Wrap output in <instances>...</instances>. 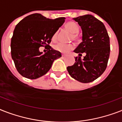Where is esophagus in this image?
Listing matches in <instances>:
<instances>
[{"mask_svg": "<svg viewBox=\"0 0 122 122\" xmlns=\"http://www.w3.org/2000/svg\"><path fill=\"white\" fill-rule=\"evenodd\" d=\"M65 57H66V55H65V54H62V58H65Z\"/></svg>", "mask_w": 122, "mask_h": 122, "instance_id": "1", "label": "esophagus"}]
</instances>
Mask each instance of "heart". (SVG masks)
I'll list each match as a JSON object with an SVG mask.
<instances>
[{
  "mask_svg": "<svg viewBox=\"0 0 122 122\" xmlns=\"http://www.w3.org/2000/svg\"><path fill=\"white\" fill-rule=\"evenodd\" d=\"M65 28L67 30H68L70 33H72L73 39H74V40L78 39V36L76 35V33H78V31H79V28H78V26L75 22L70 21L67 23L65 25ZM57 34V32H56L52 35V39L53 41L56 39ZM73 48H74V46L73 44H63V43H58V44L54 46V49L56 51H57L62 52V53H67L68 52L72 50Z\"/></svg>",
  "mask_w": 122,
  "mask_h": 122,
  "instance_id": "heart-1",
  "label": "heart"
}]
</instances>
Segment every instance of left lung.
<instances>
[{
  "instance_id": "8db88e82",
  "label": "left lung",
  "mask_w": 122,
  "mask_h": 122,
  "mask_svg": "<svg viewBox=\"0 0 122 122\" xmlns=\"http://www.w3.org/2000/svg\"><path fill=\"white\" fill-rule=\"evenodd\" d=\"M82 30V42L73 51L81 56L75 57L73 65L67 67L70 76L81 83H89L99 77L107 66L110 53V37L102 22L91 14L73 18Z\"/></svg>"
}]
</instances>
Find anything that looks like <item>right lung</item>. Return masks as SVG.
Instances as JSON below:
<instances>
[{"label": "right lung", "mask_w": 122, "mask_h": 122, "mask_svg": "<svg viewBox=\"0 0 122 122\" xmlns=\"http://www.w3.org/2000/svg\"><path fill=\"white\" fill-rule=\"evenodd\" d=\"M65 20H51L35 13L25 17L16 26L10 42L11 57L22 76L30 79L39 78L48 72L54 60L61 57V52L49 44ZM42 46L48 47L45 54L39 51Z\"/></svg>", "instance_id": "add662e5"}]
</instances>
